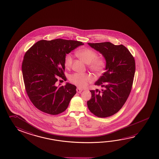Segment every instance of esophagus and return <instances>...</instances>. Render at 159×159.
<instances>
[{"label": "esophagus", "instance_id": "1", "mask_svg": "<svg viewBox=\"0 0 159 159\" xmlns=\"http://www.w3.org/2000/svg\"><path fill=\"white\" fill-rule=\"evenodd\" d=\"M82 91H83V89H81V88H76V92H77L78 93H81Z\"/></svg>", "mask_w": 159, "mask_h": 159}]
</instances>
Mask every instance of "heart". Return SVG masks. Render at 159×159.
<instances>
[{"mask_svg": "<svg viewBox=\"0 0 159 159\" xmlns=\"http://www.w3.org/2000/svg\"><path fill=\"white\" fill-rule=\"evenodd\" d=\"M78 56L88 64V68L96 74H101L104 71L106 62L104 58L97 57V53L90 48H83L77 52ZM73 58L70 54H66L64 60V64L67 69L72 66ZM70 80L79 88H85L93 82L94 78L89 74L74 73L70 76Z\"/></svg>", "mask_w": 159, "mask_h": 159, "instance_id": "heart-1", "label": "heart"}]
</instances>
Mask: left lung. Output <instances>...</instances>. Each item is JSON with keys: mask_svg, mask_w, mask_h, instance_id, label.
I'll use <instances>...</instances> for the list:
<instances>
[{"mask_svg": "<svg viewBox=\"0 0 159 159\" xmlns=\"http://www.w3.org/2000/svg\"><path fill=\"white\" fill-rule=\"evenodd\" d=\"M98 51L106 61V71L95 83L103 88L90 90L87 102L90 112L99 117L111 116L122 108L132 90L134 77V58L125 46L110 42L88 43Z\"/></svg>", "mask_w": 159, "mask_h": 159, "instance_id": "obj_1", "label": "left lung"}]
</instances>
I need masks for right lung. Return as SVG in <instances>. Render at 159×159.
Returning a JSON list of instances; mask_svg holds the SVG:
<instances>
[{
	"label": "right lung",
	"instance_id": "add662e5",
	"mask_svg": "<svg viewBox=\"0 0 159 159\" xmlns=\"http://www.w3.org/2000/svg\"><path fill=\"white\" fill-rule=\"evenodd\" d=\"M83 44L71 40H42L25 53L22 64L25 87L36 108L53 115L66 110L76 93V87L68 83L57 87L56 83L58 78L66 79L64 74L66 54Z\"/></svg>",
	"mask_w": 159,
	"mask_h": 159
}]
</instances>
